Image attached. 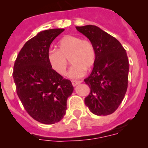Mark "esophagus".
<instances>
[{
  "label": "esophagus",
  "instance_id": "1",
  "mask_svg": "<svg viewBox=\"0 0 148 148\" xmlns=\"http://www.w3.org/2000/svg\"><path fill=\"white\" fill-rule=\"evenodd\" d=\"M81 81H71V83H72V85L74 86V87H75V86H77V84H79L81 83Z\"/></svg>",
  "mask_w": 148,
  "mask_h": 148
}]
</instances>
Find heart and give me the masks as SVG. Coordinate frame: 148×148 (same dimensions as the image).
Listing matches in <instances>:
<instances>
[{
  "mask_svg": "<svg viewBox=\"0 0 148 148\" xmlns=\"http://www.w3.org/2000/svg\"><path fill=\"white\" fill-rule=\"evenodd\" d=\"M58 51H50L47 59L52 69L60 75H64L68 66V60L73 64L69 72L70 78L81 77L85 70H90L97 59L96 50L92 43L78 36L66 35L58 43Z\"/></svg>",
  "mask_w": 148,
  "mask_h": 148,
  "instance_id": "heart-1",
  "label": "heart"
}]
</instances>
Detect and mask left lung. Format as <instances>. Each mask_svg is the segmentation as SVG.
I'll list each match as a JSON object with an SVG mask.
<instances>
[{
	"instance_id": "obj_1",
	"label": "left lung",
	"mask_w": 148,
	"mask_h": 148,
	"mask_svg": "<svg viewBox=\"0 0 148 148\" xmlns=\"http://www.w3.org/2000/svg\"><path fill=\"white\" fill-rule=\"evenodd\" d=\"M90 40L97 59L91 74L84 79L90 92L84 99L89 110L105 116L117 110L127 89L129 62L126 51L115 38L95 25L76 27Z\"/></svg>"
}]
</instances>
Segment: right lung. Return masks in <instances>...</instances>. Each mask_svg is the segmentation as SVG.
<instances>
[{
  "mask_svg": "<svg viewBox=\"0 0 148 148\" xmlns=\"http://www.w3.org/2000/svg\"><path fill=\"white\" fill-rule=\"evenodd\" d=\"M64 31L39 32L25 43L14 65L17 95L29 115L42 124H55L62 119L67 98L74 90L71 81L54 71L47 59L50 45Z\"/></svg>",
  "mask_w": 148,
  "mask_h": 148,
  "instance_id": "add662e5",
  "label": "right lung"
}]
</instances>
